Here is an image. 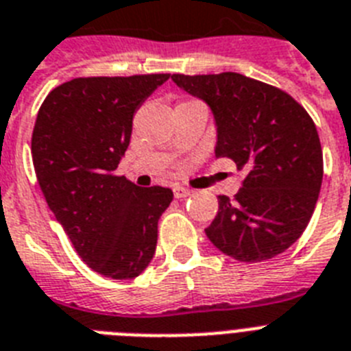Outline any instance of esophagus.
Instances as JSON below:
<instances>
[{
	"mask_svg": "<svg viewBox=\"0 0 351 351\" xmlns=\"http://www.w3.org/2000/svg\"><path fill=\"white\" fill-rule=\"evenodd\" d=\"M173 195L178 197V199H182V197L190 195V190L184 186H173Z\"/></svg>",
	"mask_w": 351,
	"mask_h": 351,
	"instance_id": "1",
	"label": "esophagus"
}]
</instances>
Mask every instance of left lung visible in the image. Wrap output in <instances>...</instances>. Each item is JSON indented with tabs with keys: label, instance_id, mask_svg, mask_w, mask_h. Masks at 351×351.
I'll list each match as a JSON object with an SVG mask.
<instances>
[{
	"label": "left lung",
	"instance_id": "obj_1",
	"mask_svg": "<svg viewBox=\"0 0 351 351\" xmlns=\"http://www.w3.org/2000/svg\"><path fill=\"white\" fill-rule=\"evenodd\" d=\"M172 80L211 107L215 156L244 172L233 199L219 197L206 228L211 244L245 263L283 253L308 226L323 181V150L311 114L283 89L233 71L173 73Z\"/></svg>",
	"mask_w": 351,
	"mask_h": 351
}]
</instances>
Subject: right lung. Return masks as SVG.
Instances as JSON below:
<instances>
[{
  "instance_id": "right-lung-1",
  "label": "right lung",
  "mask_w": 351,
  "mask_h": 351,
  "mask_svg": "<svg viewBox=\"0 0 351 351\" xmlns=\"http://www.w3.org/2000/svg\"><path fill=\"white\" fill-rule=\"evenodd\" d=\"M170 73L78 77L48 93L32 132V161L46 204L95 273L136 278L158 244L170 188L117 176L145 98Z\"/></svg>"
}]
</instances>
